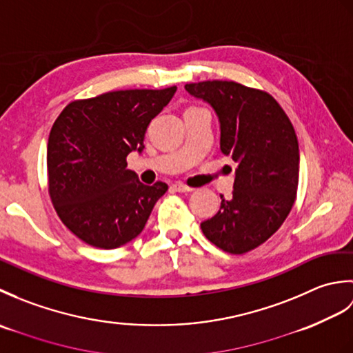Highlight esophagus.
Instances as JSON below:
<instances>
[{"mask_svg": "<svg viewBox=\"0 0 353 353\" xmlns=\"http://www.w3.org/2000/svg\"><path fill=\"white\" fill-rule=\"evenodd\" d=\"M171 190L176 191V192H190V191H192L191 186H186L183 183H172Z\"/></svg>", "mask_w": 353, "mask_h": 353, "instance_id": "34e87169", "label": "esophagus"}]
</instances>
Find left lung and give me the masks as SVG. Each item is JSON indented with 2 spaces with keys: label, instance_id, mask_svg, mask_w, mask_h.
Returning a JSON list of instances; mask_svg holds the SVG:
<instances>
[{
  "label": "left lung",
  "instance_id": "1",
  "mask_svg": "<svg viewBox=\"0 0 353 353\" xmlns=\"http://www.w3.org/2000/svg\"><path fill=\"white\" fill-rule=\"evenodd\" d=\"M214 108L220 148L236 163L230 200L200 224L219 249L243 254L265 243L282 226L296 201L299 142L290 118L272 95L236 81L185 85Z\"/></svg>",
  "mask_w": 353,
  "mask_h": 353
}]
</instances>
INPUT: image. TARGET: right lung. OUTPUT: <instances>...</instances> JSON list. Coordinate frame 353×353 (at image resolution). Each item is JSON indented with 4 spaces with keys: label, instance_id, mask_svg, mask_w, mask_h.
Wrapping results in <instances>:
<instances>
[{
    "label": "right lung",
    "instance_id": "obj_1",
    "mask_svg": "<svg viewBox=\"0 0 353 353\" xmlns=\"http://www.w3.org/2000/svg\"><path fill=\"white\" fill-rule=\"evenodd\" d=\"M176 86L125 89L76 100L51 127L47 147L48 192L59 219L81 241L117 249L137 238L168 190L147 186L127 170L141 153L150 121L167 106Z\"/></svg>",
    "mask_w": 353,
    "mask_h": 353
}]
</instances>
